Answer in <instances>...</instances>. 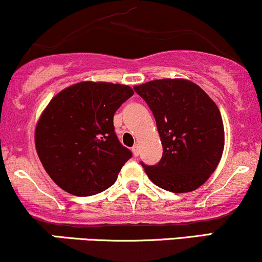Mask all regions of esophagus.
<instances>
[{
    "label": "esophagus",
    "instance_id": "esophagus-1",
    "mask_svg": "<svg viewBox=\"0 0 262 262\" xmlns=\"http://www.w3.org/2000/svg\"><path fill=\"white\" fill-rule=\"evenodd\" d=\"M132 153H134L135 157L140 155V147H138V144H135V146L132 147Z\"/></svg>",
    "mask_w": 262,
    "mask_h": 262
}]
</instances>
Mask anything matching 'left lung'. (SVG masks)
<instances>
[{"label": "left lung", "mask_w": 262, "mask_h": 262, "mask_svg": "<svg viewBox=\"0 0 262 262\" xmlns=\"http://www.w3.org/2000/svg\"><path fill=\"white\" fill-rule=\"evenodd\" d=\"M156 119L163 146L156 165L141 162L157 186L170 192L193 191L210 178L223 153L222 116L195 83L156 79L134 87Z\"/></svg>", "instance_id": "1"}]
</instances>
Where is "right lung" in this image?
<instances>
[{
    "label": "right lung",
    "instance_id": "add662e5",
    "mask_svg": "<svg viewBox=\"0 0 262 262\" xmlns=\"http://www.w3.org/2000/svg\"><path fill=\"white\" fill-rule=\"evenodd\" d=\"M132 95L128 85L81 82L52 98L36 125L35 147L61 189L92 196L115 183L132 153L116 136L114 114Z\"/></svg>",
    "mask_w": 262,
    "mask_h": 262
}]
</instances>
